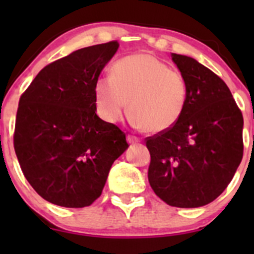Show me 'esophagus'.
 I'll return each mask as SVG.
<instances>
[{
    "mask_svg": "<svg viewBox=\"0 0 254 254\" xmlns=\"http://www.w3.org/2000/svg\"><path fill=\"white\" fill-rule=\"evenodd\" d=\"M127 142L129 143H137L140 142V139L136 136H132V135H127Z\"/></svg>",
    "mask_w": 254,
    "mask_h": 254,
    "instance_id": "1",
    "label": "esophagus"
}]
</instances>
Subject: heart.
I'll return each instance as SVG.
<instances>
[{"label": "heart", "instance_id": "1", "mask_svg": "<svg viewBox=\"0 0 254 254\" xmlns=\"http://www.w3.org/2000/svg\"><path fill=\"white\" fill-rule=\"evenodd\" d=\"M93 92L102 119L119 122L129 99L132 124L156 134L178 122L186 107L188 88L183 76L157 58L135 54L114 63L111 77L97 79Z\"/></svg>", "mask_w": 254, "mask_h": 254}]
</instances>
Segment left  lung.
<instances>
[{"label": "left lung", "instance_id": "left-lung-1", "mask_svg": "<svg viewBox=\"0 0 254 254\" xmlns=\"http://www.w3.org/2000/svg\"><path fill=\"white\" fill-rule=\"evenodd\" d=\"M186 79L187 102L170 129L146 137L148 182L177 207L211 203L234 178L243 156V117L229 87L193 58L172 54Z\"/></svg>", "mask_w": 254, "mask_h": 254}]
</instances>
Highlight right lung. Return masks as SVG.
<instances>
[{
  "label": "right lung",
  "instance_id": "add662e5",
  "mask_svg": "<svg viewBox=\"0 0 254 254\" xmlns=\"http://www.w3.org/2000/svg\"><path fill=\"white\" fill-rule=\"evenodd\" d=\"M119 43L93 45L45 66L18 104L14 151L22 172L43 199L89 206L113 162L129 147L125 134L96 114L94 83Z\"/></svg>",
  "mask_w": 254,
  "mask_h": 254
}]
</instances>
